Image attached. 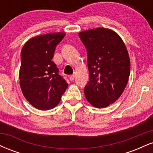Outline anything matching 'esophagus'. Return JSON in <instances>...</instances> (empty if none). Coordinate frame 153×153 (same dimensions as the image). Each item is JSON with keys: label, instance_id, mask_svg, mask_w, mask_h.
<instances>
[{"label": "esophagus", "instance_id": "34e87169", "mask_svg": "<svg viewBox=\"0 0 153 153\" xmlns=\"http://www.w3.org/2000/svg\"><path fill=\"white\" fill-rule=\"evenodd\" d=\"M69 78H70V80H71V81H73V80H74V79H75V75H70Z\"/></svg>", "mask_w": 153, "mask_h": 153}]
</instances>
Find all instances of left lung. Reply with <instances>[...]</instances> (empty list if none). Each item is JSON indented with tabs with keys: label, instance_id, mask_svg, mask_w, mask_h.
<instances>
[{
	"label": "left lung",
	"instance_id": "obj_1",
	"mask_svg": "<svg viewBox=\"0 0 153 153\" xmlns=\"http://www.w3.org/2000/svg\"><path fill=\"white\" fill-rule=\"evenodd\" d=\"M78 35L86 47L90 76L84 94L92 106L105 108L115 102L127 86L130 74L127 47L109 29L96 28Z\"/></svg>",
	"mask_w": 153,
	"mask_h": 153
}]
</instances>
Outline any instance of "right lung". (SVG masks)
<instances>
[{
    "label": "right lung",
    "mask_w": 153,
    "mask_h": 153,
    "mask_svg": "<svg viewBox=\"0 0 153 153\" xmlns=\"http://www.w3.org/2000/svg\"><path fill=\"white\" fill-rule=\"evenodd\" d=\"M65 35L57 32L35 36L28 40L22 50L21 89L26 99L37 109L54 108L68 86L52 60L56 46Z\"/></svg>",
    "instance_id": "obj_1"
}]
</instances>
